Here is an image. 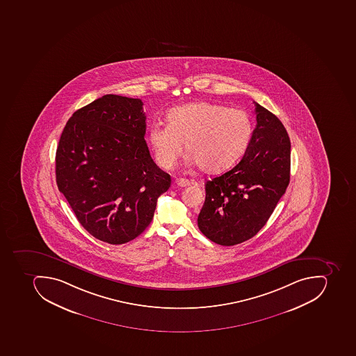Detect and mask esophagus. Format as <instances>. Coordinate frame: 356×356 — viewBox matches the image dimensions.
I'll return each instance as SVG.
<instances>
[{
	"label": "esophagus",
	"mask_w": 356,
	"mask_h": 356,
	"mask_svg": "<svg viewBox=\"0 0 356 356\" xmlns=\"http://www.w3.org/2000/svg\"><path fill=\"white\" fill-rule=\"evenodd\" d=\"M175 185L179 187H185L190 185V181L187 179H175Z\"/></svg>",
	"instance_id": "1"
}]
</instances>
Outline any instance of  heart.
I'll use <instances>...</instances> for the list:
<instances>
[{"label": "heart", "mask_w": 356, "mask_h": 356, "mask_svg": "<svg viewBox=\"0 0 356 356\" xmlns=\"http://www.w3.org/2000/svg\"><path fill=\"white\" fill-rule=\"evenodd\" d=\"M252 136V121L246 111L200 102L170 110L166 126L152 124L147 140L161 169L175 165L185 143L191 163L217 173L243 156Z\"/></svg>", "instance_id": "1"}]
</instances>
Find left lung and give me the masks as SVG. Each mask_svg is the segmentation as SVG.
I'll return each instance as SVG.
<instances>
[{"instance_id":"left-lung-1","label":"left lung","mask_w":356,"mask_h":356,"mask_svg":"<svg viewBox=\"0 0 356 356\" xmlns=\"http://www.w3.org/2000/svg\"><path fill=\"white\" fill-rule=\"evenodd\" d=\"M256 104L257 124L239 163L207 181L198 228L222 246L254 237L275 211L290 181L291 145L286 128L269 110Z\"/></svg>"}]
</instances>
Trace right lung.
Here are the masks:
<instances>
[{"mask_svg": "<svg viewBox=\"0 0 356 356\" xmlns=\"http://www.w3.org/2000/svg\"><path fill=\"white\" fill-rule=\"evenodd\" d=\"M141 99L104 95L78 109L56 151V182L78 222L97 239L121 245L152 222L171 177L151 158Z\"/></svg>", "mask_w": 356, "mask_h": 356, "instance_id": "right-lung-1", "label": "right lung"}]
</instances>
